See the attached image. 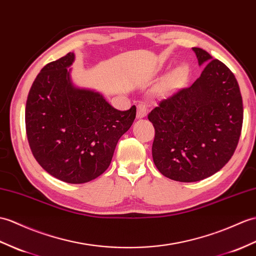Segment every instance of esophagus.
<instances>
[{"label": "esophagus", "mask_w": 256, "mask_h": 256, "mask_svg": "<svg viewBox=\"0 0 256 256\" xmlns=\"http://www.w3.org/2000/svg\"><path fill=\"white\" fill-rule=\"evenodd\" d=\"M147 114V106L144 104H140L138 106V118H142Z\"/></svg>", "instance_id": "1"}]
</instances>
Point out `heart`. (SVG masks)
<instances>
[{"mask_svg":"<svg viewBox=\"0 0 256 256\" xmlns=\"http://www.w3.org/2000/svg\"><path fill=\"white\" fill-rule=\"evenodd\" d=\"M186 70L184 66H178L174 68L172 72L168 75L167 78L164 82L162 84V90L164 92H168L176 87L180 82L186 78Z\"/></svg>","mask_w":256,"mask_h":256,"instance_id":"b5f03b06","label":"heart"}]
</instances>
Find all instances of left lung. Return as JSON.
<instances>
[{
  "mask_svg": "<svg viewBox=\"0 0 256 256\" xmlns=\"http://www.w3.org/2000/svg\"><path fill=\"white\" fill-rule=\"evenodd\" d=\"M205 68L192 86L160 101L148 114L152 159L171 180L196 182L220 170L240 138L243 104L234 73L208 52L192 48Z\"/></svg>",
  "mask_w": 256,
  "mask_h": 256,
  "instance_id": "obj_1",
  "label": "left lung"
}]
</instances>
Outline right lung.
<instances>
[{
	"instance_id": "right-lung-1",
	"label": "right lung",
	"mask_w": 256,
	"mask_h": 256,
	"mask_svg": "<svg viewBox=\"0 0 256 256\" xmlns=\"http://www.w3.org/2000/svg\"><path fill=\"white\" fill-rule=\"evenodd\" d=\"M73 52L46 64L26 102V132L32 155L48 174L72 184L108 169L116 146L136 116V106L114 109L102 94L76 86Z\"/></svg>"
}]
</instances>
